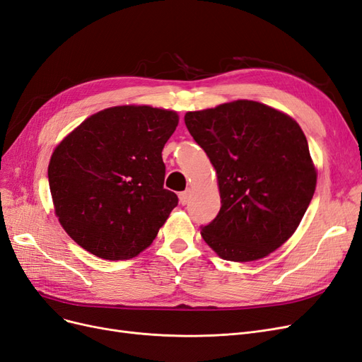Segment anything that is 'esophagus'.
<instances>
[{"label":"esophagus","instance_id":"1","mask_svg":"<svg viewBox=\"0 0 362 362\" xmlns=\"http://www.w3.org/2000/svg\"><path fill=\"white\" fill-rule=\"evenodd\" d=\"M179 202H180V204H188V202H189V191H183V192H180L179 194Z\"/></svg>","mask_w":362,"mask_h":362}]
</instances>
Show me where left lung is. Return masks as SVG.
<instances>
[{
	"label": "left lung",
	"instance_id": "8db88e82",
	"mask_svg": "<svg viewBox=\"0 0 362 362\" xmlns=\"http://www.w3.org/2000/svg\"><path fill=\"white\" fill-rule=\"evenodd\" d=\"M218 174L221 209L202 236L221 259L252 262L295 233L316 189L307 138L287 114L254 100L186 112Z\"/></svg>",
	"mask_w": 362,
	"mask_h": 362
}]
</instances>
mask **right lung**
Here are the masks:
<instances>
[{
	"instance_id": "1",
	"label": "right lung",
	"mask_w": 362,
	"mask_h": 362,
	"mask_svg": "<svg viewBox=\"0 0 362 362\" xmlns=\"http://www.w3.org/2000/svg\"><path fill=\"white\" fill-rule=\"evenodd\" d=\"M179 115L151 107L93 114L57 146L48 167L58 221L79 247L127 260L156 238L177 195L164 189L162 148Z\"/></svg>"
}]
</instances>
